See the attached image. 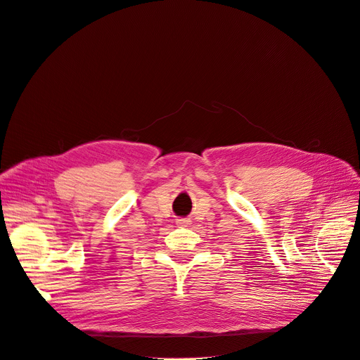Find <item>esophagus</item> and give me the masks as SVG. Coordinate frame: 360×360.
<instances>
[{"mask_svg": "<svg viewBox=\"0 0 360 360\" xmlns=\"http://www.w3.org/2000/svg\"><path fill=\"white\" fill-rule=\"evenodd\" d=\"M176 224H178L179 226H188V225L191 224V219H189V218H178V219H176Z\"/></svg>", "mask_w": 360, "mask_h": 360, "instance_id": "obj_1", "label": "esophagus"}]
</instances>
